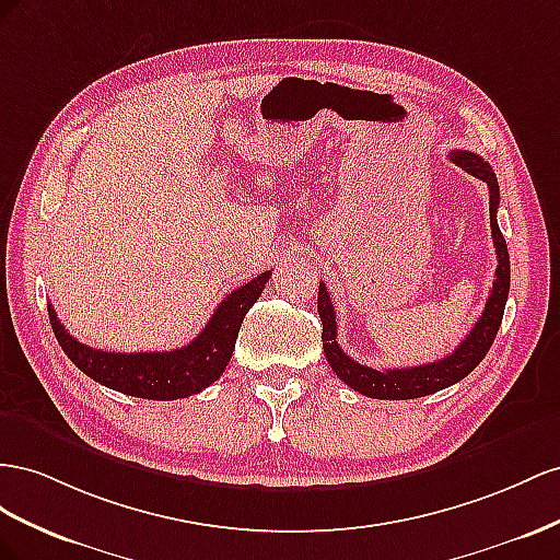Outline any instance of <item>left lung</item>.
<instances>
[{
	"label": "left lung",
	"mask_w": 560,
	"mask_h": 560,
	"mask_svg": "<svg viewBox=\"0 0 560 560\" xmlns=\"http://www.w3.org/2000/svg\"><path fill=\"white\" fill-rule=\"evenodd\" d=\"M451 162L459 168L471 173L474 178L483 180L490 191V230H492V244L494 253H498V269H494V281L492 291L488 295L486 310L481 318L474 324L469 335L459 342V347L441 361L424 363V365H410V369H387V371H375L347 357L342 347L338 345V324H335V310L328 295L326 283H318V316H322L324 324V351L330 363L332 373L338 375L347 387L354 392L371 396V398H387V401H406V398H420L427 394L441 392L445 387L455 385L462 377H467L478 363H481L488 354V349L494 342V335L500 330L504 305L509 298V250L506 242L498 225V206H500V185L494 178L492 166L483 162L481 156L474 152H462L455 150L448 154Z\"/></svg>",
	"instance_id": "1"
}]
</instances>
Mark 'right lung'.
Returning <instances> with one entry per match:
<instances>
[{
	"mask_svg": "<svg viewBox=\"0 0 560 560\" xmlns=\"http://www.w3.org/2000/svg\"><path fill=\"white\" fill-rule=\"evenodd\" d=\"M271 271H262L246 285H238L220 302L209 324L189 345L173 351H101L74 340L58 322L54 305H49V322L56 340L79 371L103 387L121 394L152 398V401H173L199 394L222 375L232 359L244 324L246 312L260 298Z\"/></svg>",
	"mask_w": 560,
	"mask_h": 560,
	"instance_id": "1",
	"label": "right lung"
}]
</instances>
